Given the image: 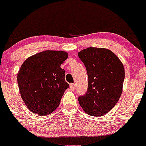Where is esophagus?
Segmentation results:
<instances>
[{"instance_id": "1", "label": "esophagus", "mask_w": 146, "mask_h": 146, "mask_svg": "<svg viewBox=\"0 0 146 146\" xmlns=\"http://www.w3.org/2000/svg\"><path fill=\"white\" fill-rule=\"evenodd\" d=\"M70 88H71L72 90H73L75 89V84H70Z\"/></svg>"}]
</instances>
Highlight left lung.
Returning a JSON list of instances; mask_svg holds the SVG:
<instances>
[{
    "instance_id": "8db88e82",
    "label": "left lung",
    "mask_w": 146,
    "mask_h": 146,
    "mask_svg": "<svg viewBox=\"0 0 146 146\" xmlns=\"http://www.w3.org/2000/svg\"><path fill=\"white\" fill-rule=\"evenodd\" d=\"M86 66L88 90L79 97L80 105L88 115L103 116L119 101L125 78L123 64L108 48L88 47L78 52Z\"/></svg>"
}]
</instances>
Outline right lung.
Returning a JSON list of instances; mask_svg holds the SVG:
<instances>
[{"label": "right lung", "instance_id": "1", "mask_svg": "<svg viewBox=\"0 0 146 146\" xmlns=\"http://www.w3.org/2000/svg\"><path fill=\"white\" fill-rule=\"evenodd\" d=\"M64 51L45 50L29 57L21 65L17 81L21 98L33 113L47 115L60 105L68 88L60 66L68 58Z\"/></svg>", "mask_w": 146, "mask_h": 146}]
</instances>
